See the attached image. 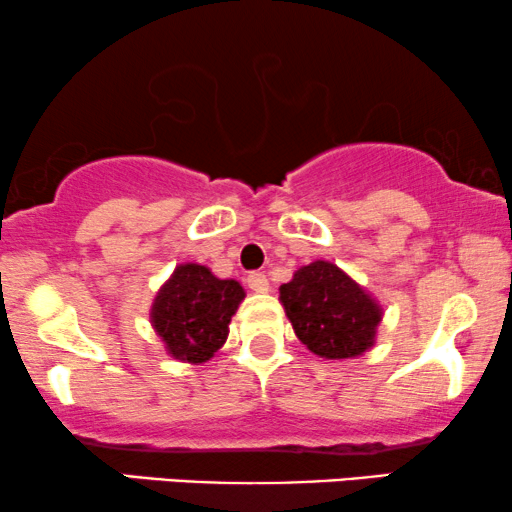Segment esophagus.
Segmentation results:
<instances>
[{
  "label": "esophagus",
  "instance_id": "obj_1",
  "mask_svg": "<svg viewBox=\"0 0 512 512\" xmlns=\"http://www.w3.org/2000/svg\"><path fill=\"white\" fill-rule=\"evenodd\" d=\"M247 284H249V289L256 291V294H265V291L270 289L268 275H265V272H249Z\"/></svg>",
  "mask_w": 512,
  "mask_h": 512
}]
</instances>
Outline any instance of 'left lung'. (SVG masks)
<instances>
[{
  "instance_id": "obj_1",
  "label": "left lung",
  "mask_w": 512,
  "mask_h": 512,
  "mask_svg": "<svg viewBox=\"0 0 512 512\" xmlns=\"http://www.w3.org/2000/svg\"><path fill=\"white\" fill-rule=\"evenodd\" d=\"M280 301L298 341L324 360L367 353L383 320L376 298L329 261L298 268L280 287Z\"/></svg>"
}]
</instances>
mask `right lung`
<instances>
[{
  "instance_id": "right-lung-1",
  "label": "right lung",
  "mask_w": 512,
  "mask_h": 512,
  "mask_svg": "<svg viewBox=\"0 0 512 512\" xmlns=\"http://www.w3.org/2000/svg\"><path fill=\"white\" fill-rule=\"evenodd\" d=\"M242 301L237 280H218L207 265L183 263L157 291L150 322L174 360L202 364L225 343Z\"/></svg>"
}]
</instances>
